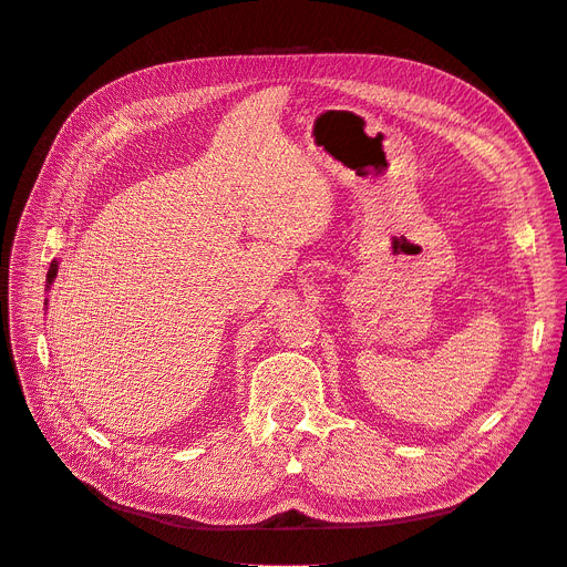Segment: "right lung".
<instances>
[{
	"label": "right lung",
	"instance_id": "obj_1",
	"mask_svg": "<svg viewBox=\"0 0 567 567\" xmlns=\"http://www.w3.org/2000/svg\"><path fill=\"white\" fill-rule=\"evenodd\" d=\"M56 274H59V262H56V260H51V265H49V274H47V290L51 288V284H54ZM44 305H47V302H44Z\"/></svg>",
	"mask_w": 567,
	"mask_h": 567
}]
</instances>
